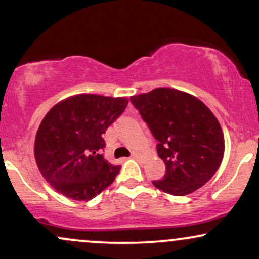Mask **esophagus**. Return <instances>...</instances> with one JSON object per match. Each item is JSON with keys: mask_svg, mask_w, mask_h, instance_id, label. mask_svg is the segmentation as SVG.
<instances>
[{"mask_svg": "<svg viewBox=\"0 0 259 259\" xmlns=\"http://www.w3.org/2000/svg\"><path fill=\"white\" fill-rule=\"evenodd\" d=\"M130 157H132L133 159H138V158H140V157H141V154H140L139 152H133L132 156H130Z\"/></svg>", "mask_w": 259, "mask_h": 259, "instance_id": "1", "label": "esophagus"}]
</instances>
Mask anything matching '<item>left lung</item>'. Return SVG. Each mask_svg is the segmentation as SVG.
<instances>
[{"label": "left lung", "mask_w": 259, "mask_h": 259, "mask_svg": "<svg viewBox=\"0 0 259 259\" xmlns=\"http://www.w3.org/2000/svg\"><path fill=\"white\" fill-rule=\"evenodd\" d=\"M130 102L158 141L157 153L165 164L164 177L153 185L185 196L208 183L224 156V135L210 109L192 95L168 88L132 96Z\"/></svg>", "instance_id": "8db88e82"}]
</instances>
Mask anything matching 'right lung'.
Instances as JSON below:
<instances>
[{
  "label": "right lung",
  "mask_w": 259,
  "mask_h": 259,
  "mask_svg": "<svg viewBox=\"0 0 259 259\" xmlns=\"http://www.w3.org/2000/svg\"><path fill=\"white\" fill-rule=\"evenodd\" d=\"M126 106L125 97L84 94L62 101L45 115L35 139V159L56 191L89 201L114 181L120 167L103 157L102 135Z\"/></svg>",
  "instance_id": "1"
}]
</instances>
